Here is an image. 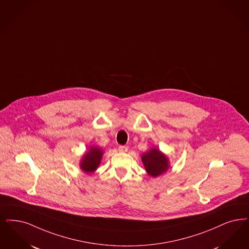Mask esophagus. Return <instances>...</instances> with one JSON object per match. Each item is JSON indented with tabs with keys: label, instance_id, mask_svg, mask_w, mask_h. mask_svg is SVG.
I'll return each mask as SVG.
<instances>
[{
	"label": "esophagus",
	"instance_id": "obj_1",
	"mask_svg": "<svg viewBox=\"0 0 249 249\" xmlns=\"http://www.w3.org/2000/svg\"><path fill=\"white\" fill-rule=\"evenodd\" d=\"M119 151L122 152V153L127 152V151H128V147L125 146V145H120V146H119Z\"/></svg>",
	"mask_w": 249,
	"mask_h": 249
}]
</instances>
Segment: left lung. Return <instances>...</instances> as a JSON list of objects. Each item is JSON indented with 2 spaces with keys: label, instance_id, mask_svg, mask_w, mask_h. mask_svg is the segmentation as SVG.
<instances>
[{
  "label": "left lung",
  "instance_id": "left-lung-1",
  "mask_svg": "<svg viewBox=\"0 0 249 249\" xmlns=\"http://www.w3.org/2000/svg\"><path fill=\"white\" fill-rule=\"evenodd\" d=\"M142 160L147 173L152 177H157L169 169L167 158L159 149L150 150L143 154Z\"/></svg>",
  "mask_w": 249,
  "mask_h": 249
}]
</instances>
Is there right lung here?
I'll use <instances>...</instances> for the list:
<instances>
[{"label": "right lung", "instance_id": "obj_1", "mask_svg": "<svg viewBox=\"0 0 249 249\" xmlns=\"http://www.w3.org/2000/svg\"><path fill=\"white\" fill-rule=\"evenodd\" d=\"M103 152L97 147H91L81 160V169L87 173L92 172L99 166Z\"/></svg>", "mask_w": 249, "mask_h": 249}]
</instances>
